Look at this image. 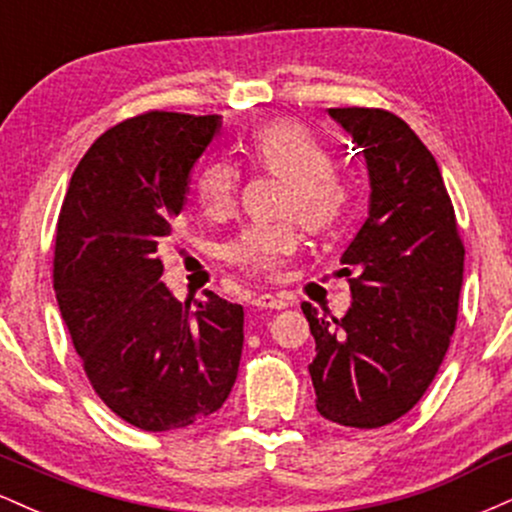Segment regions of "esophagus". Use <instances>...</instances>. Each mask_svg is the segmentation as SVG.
Listing matches in <instances>:
<instances>
[{"label":"esophagus","instance_id":"esophagus-1","mask_svg":"<svg viewBox=\"0 0 512 512\" xmlns=\"http://www.w3.org/2000/svg\"><path fill=\"white\" fill-rule=\"evenodd\" d=\"M252 305L257 308H269V310H284L289 308V301L284 296H274V293H260V296L252 298Z\"/></svg>","mask_w":512,"mask_h":512}]
</instances>
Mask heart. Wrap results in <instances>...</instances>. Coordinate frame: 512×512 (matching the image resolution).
<instances>
[{"mask_svg": "<svg viewBox=\"0 0 512 512\" xmlns=\"http://www.w3.org/2000/svg\"><path fill=\"white\" fill-rule=\"evenodd\" d=\"M243 158L252 170L281 178L276 221L245 226L223 245V257L250 272L274 274L301 243V228L325 233L342 221L351 199L346 175L330 163V149L310 129L296 122H269L245 139ZM240 190V170L223 158H209L199 168L195 192L207 214H226L233 209Z\"/></svg>", "mask_w": 512, "mask_h": 512, "instance_id": "obj_1", "label": "heart"}]
</instances>
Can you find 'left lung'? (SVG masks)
Masks as SVG:
<instances>
[{
  "instance_id": "obj_1",
  "label": "left lung",
  "mask_w": 512,
  "mask_h": 512,
  "mask_svg": "<svg viewBox=\"0 0 512 512\" xmlns=\"http://www.w3.org/2000/svg\"><path fill=\"white\" fill-rule=\"evenodd\" d=\"M368 166V219L344 250L351 308L303 315L315 337V407L351 428L392 424L424 397L448 354L464 245L443 175L402 117L330 108Z\"/></svg>"
}]
</instances>
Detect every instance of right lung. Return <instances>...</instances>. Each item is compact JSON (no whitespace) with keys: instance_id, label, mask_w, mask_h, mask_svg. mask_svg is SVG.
<instances>
[{"instance_id":"right-lung-1","label":"right lung","mask_w":512,"mask_h":512,"mask_svg":"<svg viewBox=\"0 0 512 512\" xmlns=\"http://www.w3.org/2000/svg\"><path fill=\"white\" fill-rule=\"evenodd\" d=\"M219 115L129 117L76 166L57 219L52 281L86 378L105 407L142 431L207 419L231 395L243 354V305L207 291L180 303L158 248L185 207Z\"/></svg>"}]
</instances>
